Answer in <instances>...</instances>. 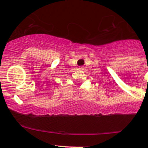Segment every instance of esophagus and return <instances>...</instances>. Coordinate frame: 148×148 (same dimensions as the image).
Wrapping results in <instances>:
<instances>
[{
	"instance_id": "34e87169",
	"label": "esophagus",
	"mask_w": 148,
	"mask_h": 148,
	"mask_svg": "<svg viewBox=\"0 0 148 148\" xmlns=\"http://www.w3.org/2000/svg\"><path fill=\"white\" fill-rule=\"evenodd\" d=\"M83 67H82V66H79V70H83Z\"/></svg>"
}]
</instances>
